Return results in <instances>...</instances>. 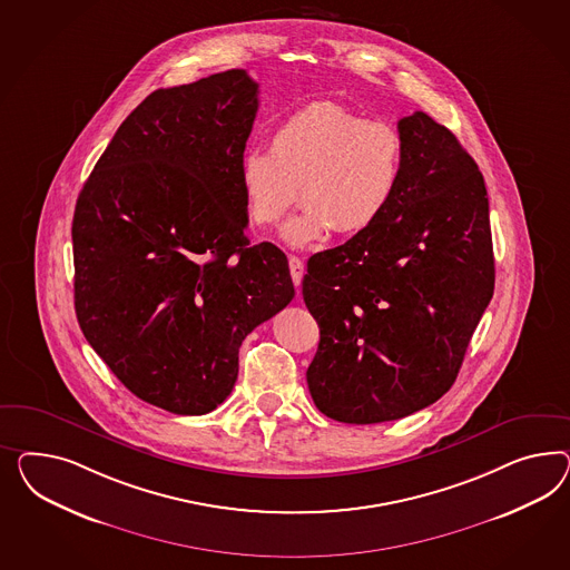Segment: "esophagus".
<instances>
[{
    "instance_id": "34e87169",
    "label": "esophagus",
    "mask_w": 570,
    "mask_h": 570,
    "mask_svg": "<svg viewBox=\"0 0 570 570\" xmlns=\"http://www.w3.org/2000/svg\"><path fill=\"white\" fill-rule=\"evenodd\" d=\"M288 265H291V276H293L294 286L298 288L303 282V274H305V263L301 262L298 257L291 255L288 257Z\"/></svg>"
}]
</instances>
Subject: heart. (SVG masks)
Segmentation results:
<instances>
[{
	"label": "heart",
	"instance_id": "heart-1",
	"mask_svg": "<svg viewBox=\"0 0 570 570\" xmlns=\"http://www.w3.org/2000/svg\"><path fill=\"white\" fill-rule=\"evenodd\" d=\"M267 149H250L238 164L246 216L272 228L298 193L303 207L279 228L294 248L322 243L334 230L346 238L370 232L401 188L399 128L336 101L294 109L274 126Z\"/></svg>",
	"mask_w": 570,
	"mask_h": 570
}]
</instances>
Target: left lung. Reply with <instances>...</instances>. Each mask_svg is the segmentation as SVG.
<instances>
[{
  "label": "left lung",
  "instance_id": "left-lung-1",
  "mask_svg": "<svg viewBox=\"0 0 570 570\" xmlns=\"http://www.w3.org/2000/svg\"><path fill=\"white\" fill-rule=\"evenodd\" d=\"M401 188L370 232L313 255L303 298L320 325L315 406L342 423L413 415L454 384L493 294L483 176L425 111L399 122Z\"/></svg>",
  "mask_w": 570,
  "mask_h": 570
}]
</instances>
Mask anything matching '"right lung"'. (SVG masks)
<instances>
[{
  "label": "right lung",
  "instance_id": "right-lung-1",
  "mask_svg": "<svg viewBox=\"0 0 570 570\" xmlns=\"http://www.w3.org/2000/svg\"><path fill=\"white\" fill-rule=\"evenodd\" d=\"M257 108L238 68L157 89L78 195L80 330L135 396L174 415L226 401L246 334L294 298L286 255L245 234L238 164Z\"/></svg>",
  "mask_w": 570,
  "mask_h": 570
}]
</instances>
